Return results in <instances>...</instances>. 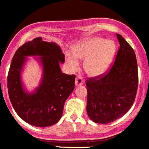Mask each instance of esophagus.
Here are the masks:
<instances>
[{
	"label": "esophagus",
	"mask_w": 149,
	"mask_h": 149,
	"mask_svg": "<svg viewBox=\"0 0 149 149\" xmlns=\"http://www.w3.org/2000/svg\"><path fill=\"white\" fill-rule=\"evenodd\" d=\"M84 83V81L83 80V78L81 77H80V76H78V77L76 78L75 80V86H81V85H83Z\"/></svg>",
	"instance_id": "1"
}]
</instances>
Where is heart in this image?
Instances as JSON below:
<instances>
[{"mask_svg": "<svg viewBox=\"0 0 149 149\" xmlns=\"http://www.w3.org/2000/svg\"><path fill=\"white\" fill-rule=\"evenodd\" d=\"M116 45L113 40L101 37L86 38L72 48V57L67 54V66L72 72L80 68L77 60L84 61V71L92 77L101 76L108 70L116 53Z\"/></svg>", "mask_w": 149, "mask_h": 149, "instance_id": "b5f03b06", "label": "heart"}]
</instances>
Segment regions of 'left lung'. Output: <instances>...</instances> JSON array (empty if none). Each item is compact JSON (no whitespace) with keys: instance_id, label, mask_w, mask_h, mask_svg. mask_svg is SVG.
<instances>
[{"instance_id":"1","label":"left lung","mask_w":149,"mask_h":149,"mask_svg":"<svg viewBox=\"0 0 149 149\" xmlns=\"http://www.w3.org/2000/svg\"><path fill=\"white\" fill-rule=\"evenodd\" d=\"M120 44L114 64L104 77L86 81V112L98 124L114 122L132 107L138 87L137 62L131 46L119 34Z\"/></svg>"}]
</instances>
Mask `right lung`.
<instances>
[{"label": "right lung", "mask_w": 149, "mask_h": 149, "mask_svg": "<svg viewBox=\"0 0 149 149\" xmlns=\"http://www.w3.org/2000/svg\"><path fill=\"white\" fill-rule=\"evenodd\" d=\"M28 56H36L43 76L39 86L32 92L26 89L22 72ZM65 56L53 42L37 37L24 43L15 51L7 76L9 97L21 119L33 126L49 127L63 116L65 101L74 89L75 76L62 72L60 64Z\"/></svg>", "instance_id": "1"}]
</instances>
